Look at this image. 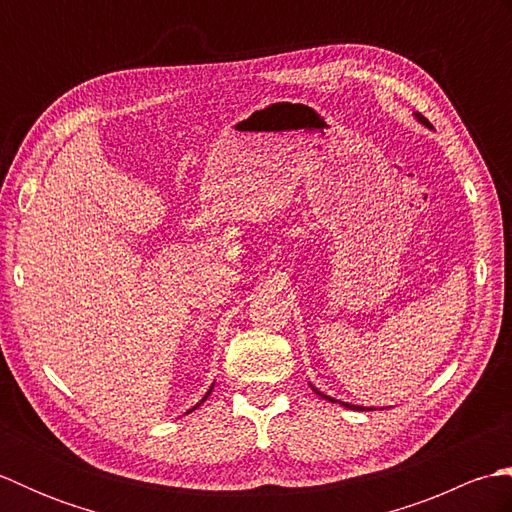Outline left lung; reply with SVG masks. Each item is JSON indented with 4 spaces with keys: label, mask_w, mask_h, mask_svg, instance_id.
I'll use <instances>...</instances> for the list:
<instances>
[{
    "label": "left lung",
    "mask_w": 512,
    "mask_h": 512,
    "mask_svg": "<svg viewBox=\"0 0 512 512\" xmlns=\"http://www.w3.org/2000/svg\"><path fill=\"white\" fill-rule=\"evenodd\" d=\"M418 116V121L422 123V125H429V121H427V118H422L420 114H416ZM314 389V387H312ZM314 391H317V394L321 396V398H325V400H330V402H339V405H343V407H347V409H354V411H367L365 407H358V405H350V402H341V400H334V398H330V396H325L323 394V391H319V389H314Z\"/></svg>",
    "instance_id": "8db88e82"
}]
</instances>
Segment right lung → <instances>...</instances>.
I'll use <instances>...</instances> for the list:
<instances>
[{"mask_svg": "<svg viewBox=\"0 0 512 512\" xmlns=\"http://www.w3.org/2000/svg\"><path fill=\"white\" fill-rule=\"evenodd\" d=\"M211 391H213V387H211V389H209V391H206V396H204V398H202V400H200V402H198V405H195V407H193V409H198V407H200V405H202V402H204V400H206V398H209V394H211ZM193 409H189V411H193ZM189 411H187V413H189Z\"/></svg>", "mask_w": 512, "mask_h": 512, "instance_id": "add662e5", "label": "right lung"}]
</instances>
